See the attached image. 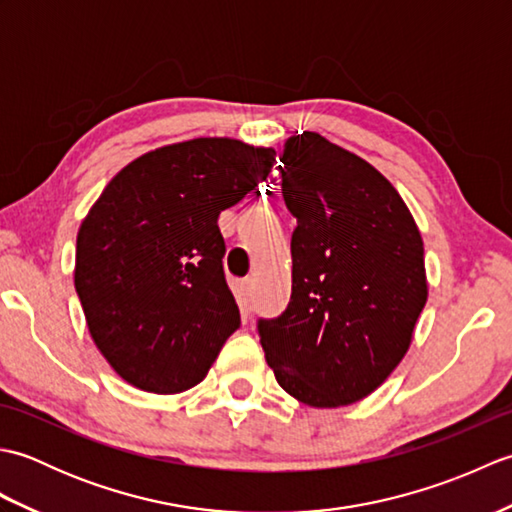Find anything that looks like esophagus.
Returning <instances> with one entry per match:
<instances>
[{
  "mask_svg": "<svg viewBox=\"0 0 512 512\" xmlns=\"http://www.w3.org/2000/svg\"><path fill=\"white\" fill-rule=\"evenodd\" d=\"M250 297H253V279H242L237 286V299H239V306H242V310L246 312H248Z\"/></svg>",
  "mask_w": 512,
  "mask_h": 512,
  "instance_id": "obj_1",
  "label": "esophagus"
}]
</instances>
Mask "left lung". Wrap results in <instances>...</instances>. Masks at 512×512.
<instances>
[{
  "instance_id": "left-lung-1",
  "label": "left lung",
  "mask_w": 512,
  "mask_h": 512,
  "mask_svg": "<svg viewBox=\"0 0 512 512\" xmlns=\"http://www.w3.org/2000/svg\"><path fill=\"white\" fill-rule=\"evenodd\" d=\"M281 193L297 217L292 295L257 332L277 383L303 405H352L407 354L427 303L424 246L391 182L314 132L286 140Z\"/></svg>"
}]
</instances>
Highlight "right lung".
Instances as JSON below:
<instances>
[{
	"label": "right lung",
	"instance_id": "right-lung-1",
	"mask_svg": "<svg viewBox=\"0 0 512 512\" xmlns=\"http://www.w3.org/2000/svg\"><path fill=\"white\" fill-rule=\"evenodd\" d=\"M275 149L233 138L160 147L118 171L76 235L74 288L114 372L180 394L239 328L217 217L255 191Z\"/></svg>",
	"mask_w": 512,
	"mask_h": 512
}]
</instances>
